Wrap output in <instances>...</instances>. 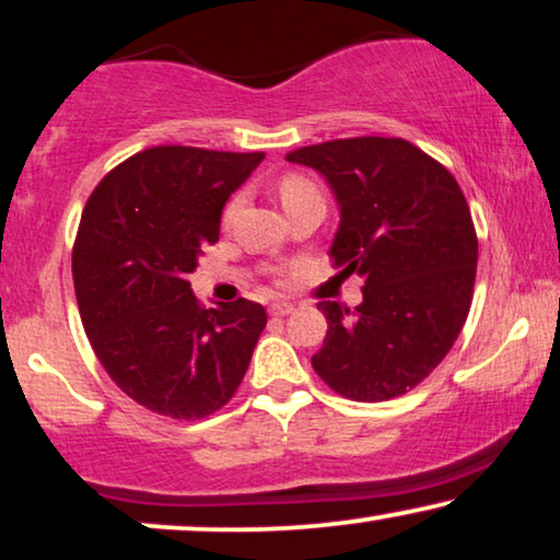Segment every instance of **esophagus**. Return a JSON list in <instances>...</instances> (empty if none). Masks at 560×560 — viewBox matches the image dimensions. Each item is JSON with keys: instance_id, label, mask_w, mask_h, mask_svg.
I'll return each mask as SVG.
<instances>
[{"instance_id": "esophagus-1", "label": "esophagus", "mask_w": 560, "mask_h": 560, "mask_svg": "<svg viewBox=\"0 0 560 560\" xmlns=\"http://www.w3.org/2000/svg\"><path fill=\"white\" fill-rule=\"evenodd\" d=\"M293 311H295V305L288 303V301H275V303L270 305L272 316H290V313H293Z\"/></svg>"}]
</instances>
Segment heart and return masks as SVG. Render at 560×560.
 Masks as SVG:
<instances>
[{
    "instance_id": "b5f03b06",
    "label": "heart",
    "mask_w": 560,
    "mask_h": 560,
    "mask_svg": "<svg viewBox=\"0 0 560 560\" xmlns=\"http://www.w3.org/2000/svg\"><path fill=\"white\" fill-rule=\"evenodd\" d=\"M278 194H280L282 209H290V206H295V203H301V201H308V198H320L318 188L313 186L308 178H303V175H285V178L278 183ZM240 203H242L240 196H234L232 201L226 203L224 224H229V221L234 219V213L240 211Z\"/></svg>"
}]
</instances>
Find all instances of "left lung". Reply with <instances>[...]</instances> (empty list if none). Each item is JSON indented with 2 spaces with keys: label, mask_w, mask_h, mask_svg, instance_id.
I'll return each instance as SVG.
<instances>
[{
  "label": "left lung",
  "mask_w": 560,
  "mask_h": 560,
  "mask_svg": "<svg viewBox=\"0 0 560 560\" xmlns=\"http://www.w3.org/2000/svg\"><path fill=\"white\" fill-rule=\"evenodd\" d=\"M334 190L331 257L364 280L354 311L320 301L328 331L313 370L334 393L382 402L423 382L471 308L477 232L454 175L400 137H351L293 150Z\"/></svg>",
  "instance_id": "1"
}]
</instances>
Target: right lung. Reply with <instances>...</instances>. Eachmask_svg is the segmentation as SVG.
Returning <instances> with one entry per match:
<instances>
[{"mask_svg":"<svg viewBox=\"0 0 560 560\" xmlns=\"http://www.w3.org/2000/svg\"><path fill=\"white\" fill-rule=\"evenodd\" d=\"M262 160L150 148L114 167L83 209L73 244L83 328L121 393L160 416L198 420L224 408L267 324L247 298L203 308L188 282L219 242L229 196Z\"/></svg>","mask_w":560,"mask_h":560,"instance_id":"obj_1","label":"right lung"}]
</instances>
